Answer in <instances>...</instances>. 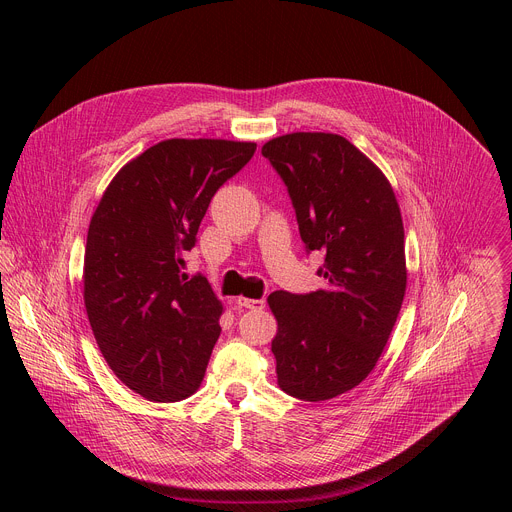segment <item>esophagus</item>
Instances as JSON below:
<instances>
[{
    "mask_svg": "<svg viewBox=\"0 0 512 512\" xmlns=\"http://www.w3.org/2000/svg\"><path fill=\"white\" fill-rule=\"evenodd\" d=\"M236 302H238V306H242V309H250V311H262L266 306L264 298H244V296H240Z\"/></svg>",
    "mask_w": 512,
    "mask_h": 512,
    "instance_id": "obj_1",
    "label": "esophagus"
}]
</instances>
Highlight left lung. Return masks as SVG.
I'll use <instances>...</instances> for the list:
<instances>
[{
  "mask_svg": "<svg viewBox=\"0 0 512 512\" xmlns=\"http://www.w3.org/2000/svg\"><path fill=\"white\" fill-rule=\"evenodd\" d=\"M262 155L286 185L306 254L325 288L268 296L278 385L304 401L333 399L375 367L405 294L403 224L385 175L345 137L292 133Z\"/></svg>",
  "mask_w": 512,
  "mask_h": 512,
  "instance_id": "1",
  "label": "left lung"
}]
</instances>
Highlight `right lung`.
Returning <instances> with one entry per match:
<instances>
[{
  "label": "right lung",
  "instance_id": "right-lung-1",
  "mask_svg": "<svg viewBox=\"0 0 512 512\" xmlns=\"http://www.w3.org/2000/svg\"><path fill=\"white\" fill-rule=\"evenodd\" d=\"M254 143L169 139L127 163L90 220L84 304L102 357L151 401L189 397L222 333V304L185 252L216 191L254 155Z\"/></svg>",
  "mask_w": 512,
  "mask_h": 512
}]
</instances>
